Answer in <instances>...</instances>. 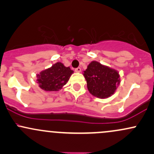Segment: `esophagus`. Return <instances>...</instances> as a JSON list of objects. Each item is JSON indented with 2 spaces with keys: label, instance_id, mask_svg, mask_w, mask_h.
I'll return each mask as SVG.
<instances>
[{
  "label": "esophagus",
  "instance_id": "obj_1",
  "mask_svg": "<svg viewBox=\"0 0 154 154\" xmlns=\"http://www.w3.org/2000/svg\"><path fill=\"white\" fill-rule=\"evenodd\" d=\"M75 71L76 72H81V68H80V67H77V68L75 69Z\"/></svg>",
  "mask_w": 154,
  "mask_h": 154
}]
</instances>
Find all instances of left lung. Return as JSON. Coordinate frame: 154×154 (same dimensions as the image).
<instances>
[{
	"label": "left lung",
	"instance_id": "obj_1",
	"mask_svg": "<svg viewBox=\"0 0 154 154\" xmlns=\"http://www.w3.org/2000/svg\"><path fill=\"white\" fill-rule=\"evenodd\" d=\"M88 89L92 95L99 98H106L114 93L119 84V75L116 70L92 61L84 71Z\"/></svg>",
	"mask_w": 154,
	"mask_h": 154
}]
</instances>
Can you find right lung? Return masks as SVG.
I'll return each instance as SVG.
<instances>
[{
	"instance_id": "right-lung-1",
	"label": "right lung",
	"mask_w": 154,
	"mask_h": 154,
	"mask_svg": "<svg viewBox=\"0 0 154 154\" xmlns=\"http://www.w3.org/2000/svg\"><path fill=\"white\" fill-rule=\"evenodd\" d=\"M73 72L69 67L57 62L37 75V81L40 88L44 91H57L66 84Z\"/></svg>"
}]
</instances>
